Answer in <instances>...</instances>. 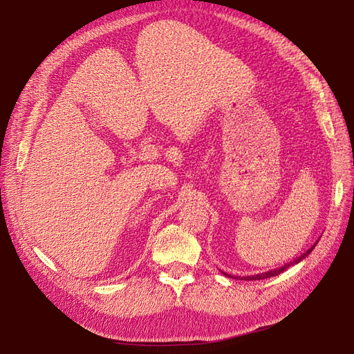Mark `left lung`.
Here are the masks:
<instances>
[{"instance_id":"1","label":"left lung","mask_w":354,"mask_h":354,"mask_svg":"<svg viewBox=\"0 0 354 354\" xmlns=\"http://www.w3.org/2000/svg\"><path fill=\"white\" fill-rule=\"evenodd\" d=\"M317 246V243H315L310 250H307V252H304L303 255H299L298 259H295L293 261H290V263H288V265H284V266H281V268H277V269H274V270H268V272H261V274H257V275H251V277H242V280H265V278H269V277H275V275H278V274H281L283 270H286L288 268H290V266H293V265H297V263H299L303 259H306L307 255H309L312 251H313V248ZM227 277H231V278H234L232 275H228V274H225Z\"/></svg>"}]
</instances>
